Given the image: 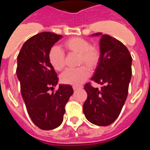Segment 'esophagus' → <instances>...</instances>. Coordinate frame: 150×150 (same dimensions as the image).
I'll return each instance as SVG.
<instances>
[{
	"instance_id": "esophagus-1",
	"label": "esophagus",
	"mask_w": 150,
	"mask_h": 150,
	"mask_svg": "<svg viewBox=\"0 0 150 150\" xmlns=\"http://www.w3.org/2000/svg\"><path fill=\"white\" fill-rule=\"evenodd\" d=\"M73 88H74V91H76V90L81 89L82 87H78V86H73Z\"/></svg>"
}]
</instances>
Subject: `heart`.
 Masks as SVG:
<instances>
[{
  "label": "heart",
  "instance_id": "1",
  "mask_svg": "<svg viewBox=\"0 0 150 150\" xmlns=\"http://www.w3.org/2000/svg\"><path fill=\"white\" fill-rule=\"evenodd\" d=\"M64 47L68 52L79 54V65L85 64L90 69L95 68L98 65L100 51L96 46H91L89 41L81 38H72L64 43ZM48 57L55 71L63 70L65 65V55L62 49L59 46H52L49 52ZM88 68L80 66L75 69H67L61 75V81L64 84L79 86L89 76L90 71Z\"/></svg>",
  "mask_w": 150,
  "mask_h": 150
}]
</instances>
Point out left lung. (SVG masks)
<instances>
[{"label":"left lung","mask_w":150,"mask_h":150,"mask_svg":"<svg viewBox=\"0 0 150 150\" xmlns=\"http://www.w3.org/2000/svg\"><path fill=\"white\" fill-rule=\"evenodd\" d=\"M100 36V59L91 80L104 85L100 89L85 85L87 99L83 112L87 120L98 126L112 124L121 112L132 78V58L122 42L107 34Z\"/></svg>","instance_id":"left-lung-1"}]
</instances>
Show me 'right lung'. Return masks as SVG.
Masks as SVG:
<instances>
[{"mask_svg":"<svg viewBox=\"0 0 150 150\" xmlns=\"http://www.w3.org/2000/svg\"><path fill=\"white\" fill-rule=\"evenodd\" d=\"M62 38L52 32H42L29 38L17 57L16 74L28 113L42 130H52L63 122L65 105L74 90L70 85H59L49 52ZM52 91L51 92V91Z\"/></svg>","mask_w":150,"mask_h":150,"instance_id":"obj_1","label":"right lung"}]
</instances>
